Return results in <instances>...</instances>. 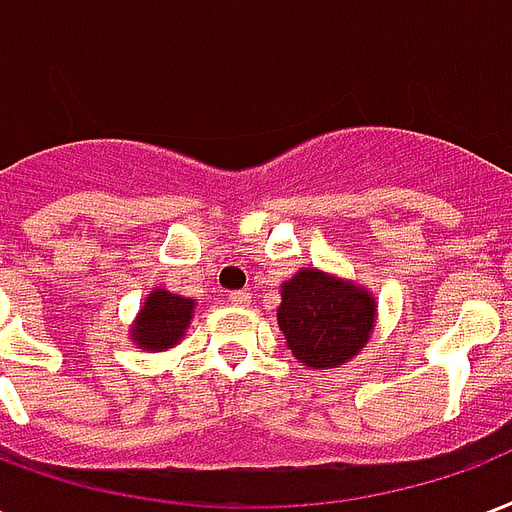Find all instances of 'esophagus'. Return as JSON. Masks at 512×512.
Here are the masks:
<instances>
[{"mask_svg": "<svg viewBox=\"0 0 512 512\" xmlns=\"http://www.w3.org/2000/svg\"><path fill=\"white\" fill-rule=\"evenodd\" d=\"M228 300H230V303H233V306H247V303H249V292L247 290L230 292Z\"/></svg>", "mask_w": 512, "mask_h": 512, "instance_id": "1", "label": "esophagus"}]
</instances>
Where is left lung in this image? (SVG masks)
Listing matches in <instances>:
<instances>
[{
	"instance_id": "1",
	"label": "left lung",
	"mask_w": 512,
	"mask_h": 512,
	"mask_svg": "<svg viewBox=\"0 0 512 512\" xmlns=\"http://www.w3.org/2000/svg\"><path fill=\"white\" fill-rule=\"evenodd\" d=\"M378 303L362 284L319 268H300L282 284L276 322L292 357L311 370L354 360L376 330Z\"/></svg>"
}]
</instances>
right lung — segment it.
Masks as SVG:
<instances>
[{"label": "right lung", "mask_w": 512, "mask_h": 512, "mask_svg": "<svg viewBox=\"0 0 512 512\" xmlns=\"http://www.w3.org/2000/svg\"><path fill=\"white\" fill-rule=\"evenodd\" d=\"M195 317V300L177 295V292L152 287V292L144 298L139 314H136L131 330V343L136 349L166 351L174 349L185 338L187 327Z\"/></svg>", "instance_id": "right-lung-1"}]
</instances>
